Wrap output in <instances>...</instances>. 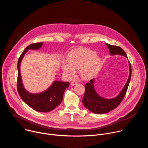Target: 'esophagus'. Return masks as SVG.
I'll return each mask as SVG.
<instances>
[{
	"label": "esophagus",
	"instance_id": "34e87169",
	"mask_svg": "<svg viewBox=\"0 0 148 148\" xmlns=\"http://www.w3.org/2000/svg\"><path fill=\"white\" fill-rule=\"evenodd\" d=\"M77 84H78V83H77V81H72V82H71V83H70L71 86H76V85H77Z\"/></svg>",
	"mask_w": 148,
	"mask_h": 148
}]
</instances>
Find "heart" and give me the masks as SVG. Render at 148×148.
I'll use <instances>...</instances> for the list:
<instances>
[{
    "mask_svg": "<svg viewBox=\"0 0 148 148\" xmlns=\"http://www.w3.org/2000/svg\"><path fill=\"white\" fill-rule=\"evenodd\" d=\"M101 64V58L95 51L89 49H75L68 54L67 61H62L61 69L68 78H73L78 69L82 78L90 79L98 73Z\"/></svg>",
    "mask_w": 148,
    "mask_h": 148,
    "instance_id": "b5f03b06",
    "label": "heart"
}]
</instances>
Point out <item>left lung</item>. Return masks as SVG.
I'll return each instance as SVG.
<instances>
[{
  "label": "left lung",
  "mask_w": 148,
  "mask_h": 148,
  "mask_svg": "<svg viewBox=\"0 0 148 148\" xmlns=\"http://www.w3.org/2000/svg\"><path fill=\"white\" fill-rule=\"evenodd\" d=\"M107 45L110 50L111 56L119 55L128 58L124 50L120 47L112 46L110 44H107ZM128 64L130 74L128 80L118 95L114 98H105L100 96L97 92L94 86L95 78L91 79L89 82L87 83L85 86V93L82 98V103L84 107L95 114H107L116 108L123 99L131 81L132 70L131 65L129 61Z\"/></svg>",
  "instance_id": "8db88e82"
}]
</instances>
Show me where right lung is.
Here are the masks:
<instances>
[{
    "label": "right lung",
    "instance_id": "1",
    "mask_svg": "<svg viewBox=\"0 0 148 148\" xmlns=\"http://www.w3.org/2000/svg\"><path fill=\"white\" fill-rule=\"evenodd\" d=\"M43 42L33 43L27 46L21 54L17 62V91L22 99L30 107L40 112H49L53 111L61 103L63 95L69 87V82L54 81L45 91L37 94L27 91L23 85L20 73V65L25 55L29 50H36L43 46Z\"/></svg>",
    "mask_w": 148,
    "mask_h": 148
}]
</instances>
